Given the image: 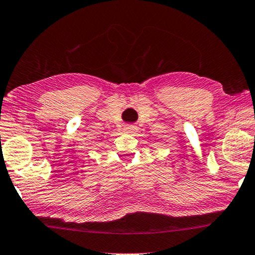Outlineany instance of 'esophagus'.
I'll return each mask as SVG.
<instances>
[{
    "mask_svg": "<svg viewBox=\"0 0 255 255\" xmlns=\"http://www.w3.org/2000/svg\"><path fill=\"white\" fill-rule=\"evenodd\" d=\"M136 130V127L132 126V125H128L127 127H125V131L129 132V134H131V132H134Z\"/></svg>",
    "mask_w": 255,
    "mask_h": 255,
    "instance_id": "obj_1",
    "label": "esophagus"
}]
</instances>
